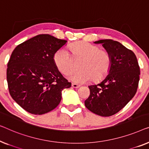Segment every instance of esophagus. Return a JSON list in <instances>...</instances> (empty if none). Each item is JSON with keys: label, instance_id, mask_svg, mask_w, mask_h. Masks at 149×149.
<instances>
[{"label": "esophagus", "instance_id": "obj_1", "mask_svg": "<svg viewBox=\"0 0 149 149\" xmlns=\"http://www.w3.org/2000/svg\"><path fill=\"white\" fill-rule=\"evenodd\" d=\"M72 86L73 88H79V86H80L79 84H74V83H73Z\"/></svg>", "mask_w": 149, "mask_h": 149}]
</instances>
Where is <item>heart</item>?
<instances>
[{
	"mask_svg": "<svg viewBox=\"0 0 149 149\" xmlns=\"http://www.w3.org/2000/svg\"><path fill=\"white\" fill-rule=\"evenodd\" d=\"M68 49L62 48L54 54V64L58 71L68 75L74 69V59H81L80 70L72 73L69 79L74 83L83 84L91 80H101L109 74L111 67V57L108 52L100 50L98 46L86 42L72 44Z\"/></svg>",
	"mask_w": 149,
	"mask_h": 149,
	"instance_id": "obj_1",
	"label": "heart"
}]
</instances>
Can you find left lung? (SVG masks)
<instances>
[{
  "instance_id": "8db88e82",
  "label": "left lung",
  "mask_w": 149,
  "mask_h": 149,
  "mask_svg": "<svg viewBox=\"0 0 149 149\" xmlns=\"http://www.w3.org/2000/svg\"><path fill=\"white\" fill-rule=\"evenodd\" d=\"M94 43L102 44L109 53L111 67L100 83L88 86L91 94L84 104L94 113L111 116L134 96L140 79V68L135 54L119 42L107 39Z\"/></svg>"
}]
</instances>
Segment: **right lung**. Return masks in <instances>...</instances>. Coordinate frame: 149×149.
Instances as JSON below:
<instances>
[{
  "label": "right lung",
  "mask_w": 149,
  "mask_h": 149,
  "mask_svg": "<svg viewBox=\"0 0 149 149\" xmlns=\"http://www.w3.org/2000/svg\"><path fill=\"white\" fill-rule=\"evenodd\" d=\"M67 40L40 34L19 45L7 64L9 93L19 105L30 113L42 115L53 110L61 100V92L72 86L54 62V54Z\"/></svg>",
  "instance_id": "1"
}]
</instances>
